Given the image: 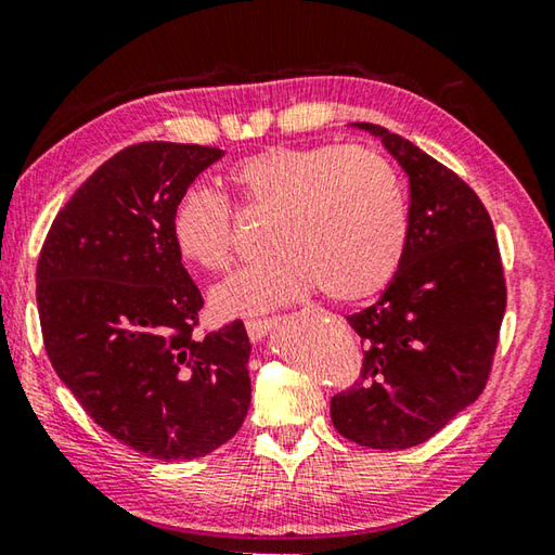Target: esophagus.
I'll return each mask as SVG.
<instances>
[{"mask_svg":"<svg viewBox=\"0 0 555 555\" xmlns=\"http://www.w3.org/2000/svg\"><path fill=\"white\" fill-rule=\"evenodd\" d=\"M274 318H255V320H247V335H249V339L251 341H261L264 339L269 332H271V327H274Z\"/></svg>","mask_w":555,"mask_h":555,"instance_id":"1","label":"esophagus"}]
</instances>
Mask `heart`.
Here are the masks:
<instances>
[{"mask_svg":"<svg viewBox=\"0 0 555 555\" xmlns=\"http://www.w3.org/2000/svg\"><path fill=\"white\" fill-rule=\"evenodd\" d=\"M245 214H271V259L240 269L210 304L223 318L296 304L322 286L339 304L380 294L408 247V206L396 167L376 150L271 145L228 172ZM169 233L181 259L223 271L235 255V214L204 186L179 196Z\"/></svg>","mask_w":555,"mask_h":555,"instance_id":"1","label":"heart"}]
</instances>
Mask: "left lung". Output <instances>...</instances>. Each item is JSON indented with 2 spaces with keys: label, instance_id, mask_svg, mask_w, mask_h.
<instances>
[{
  "label": "left lung",
  "instance_id": "8db88e82",
  "mask_svg": "<svg viewBox=\"0 0 555 555\" xmlns=\"http://www.w3.org/2000/svg\"><path fill=\"white\" fill-rule=\"evenodd\" d=\"M410 181L408 247L374 306L349 315L364 347L354 388L330 402L341 437L410 449L468 408L488 383L507 306L500 249L482 201L410 140L374 124Z\"/></svg>",
  "mask_w": 555,
  "mask_h": 555
}]
</instances>
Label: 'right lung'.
I'll return each mask as SVG.
<instances>
[{
  "label": "right lung",
  "mask_w": 555,
  "mask_h": 555,
  "mask_svg": "<svg viewBox=\"0 0 555 555\" xmlns=\"http://www.w3.org/2000/svg\"><path fill=\"white\" fill-rule=\"evenodd\" d=\"M225 153L138 143L89 177L40 249L36 300L57 378L99 427L163 461L223 447L249 410V337L235 320L196 337L198 286L169 220Z\"/></svg>",
  "instance_id": "obj_1"
}]
</instances>
